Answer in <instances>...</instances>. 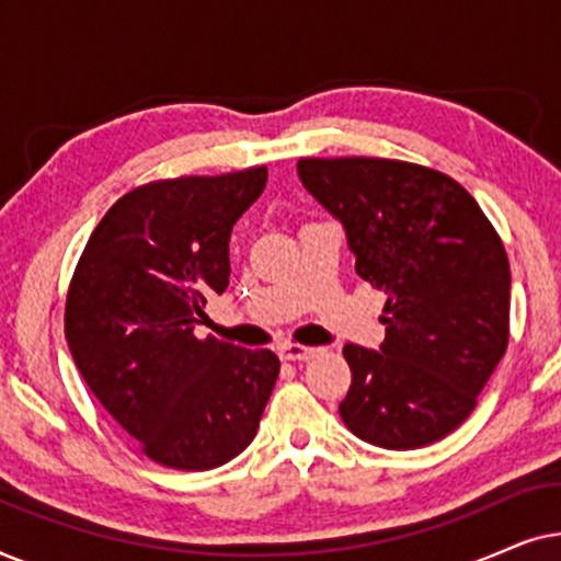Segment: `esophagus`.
<instances>
[{
  "mask_svg": "<svg viewBox=\"0 0 561 561\" xmlns=\"http://www.w3.org/2000/svg\"><path fill=\"white\" fill-rule=\"evenodd\" d=\"M317 347H306V344H298V342H283L278 347V355L280 359H286V363H301V359H311L317 355Z\"/></svg>",
  "mask_w": 561,
  "mask_h": 561,
  "instance_id": "34e87169",
  "label": "esophagus"
}]
</instances>
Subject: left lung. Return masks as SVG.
Masks as SVG:
<instances>
[{
  "mask_svg": "<svg viewBox=\"0 0 561 561\" xmlns=\"http://www.w3.org/2000/svg\"><path fill=\"white\" fill-rule=\"evenodd\" d=\"M306 191L342 221L355 271L388 296L380 350L344 347L340 416L363 442L419 449L470 416L508 347L511 267L455 179L386 158H301Z\"/></svg>",
  "mask_w": 561,
  "mask_h": 561,
  "instance_id": "1",
  "label": "left lung"
}]
</instances>
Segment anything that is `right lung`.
I'll use <instances>...</instances> for the list:
<instances>
[{
	"label": "right lung",
	"instance_id": "right-lung-1",
	"mask_svg": "<svg viewBox=\"0 0 561 561\" xmlns=\"http://www.w3.org/2000/svg\"><path fill=\"white\" fill-rule=\"evenodd\" d=\"M267 168L145 183L104 214L66 298V340L91 393L152 462L211 470L255 439L278 380L271 350L198 340L229 286V234Z\"/></svg>",
	"mask_w": 561,
	"mask_h": 561
}]
</instances>
